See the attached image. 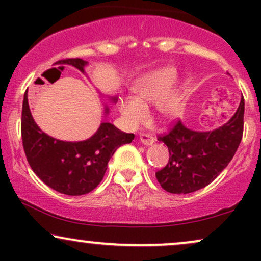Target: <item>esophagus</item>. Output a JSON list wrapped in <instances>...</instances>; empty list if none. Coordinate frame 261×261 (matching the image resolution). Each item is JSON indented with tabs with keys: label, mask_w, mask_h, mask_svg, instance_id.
Masks as SVG:
<instances>
[{
	"label": "esophagus",
	"mask_w": 261,
	"mask_h": 261,
	"mask_svg": "<svg viewBox=\"0 0 261 261\" xmlns=\"http://www.w3.org/2000/svg\"><path fill=\"white\" fill-rule=\"evenodd\" d=\"M140 141L143 143V145L148 146V145H152V143L154 142V139H153V136H151L149 134L142 133V134H140Z\"/></svg>",
	"instance_id": "obj_1"
}]
</instances>
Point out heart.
Returning a JSON list of instances; mask_svg holds the SVG:
<instances>
[{
  "instance_id": "1",
  "label": "heart",
  "mask_w": 261,
  "mask_h": 261,
  "mask_svg": "<svg viewBox=\"0 0 261 261\" xmlns=\"http://www.w3.org/2000/svg\"><path fill=\"white\" fill-rule=\"evenodd\" d=\"M173 67H163L146 74L135 86L136 98H125L119 103V109L130 127H136L147 118L148 104L155 103V114L161 120L173 118L180 100V89L170 86L175 79Z\"/></svg>"
}]
</instances>
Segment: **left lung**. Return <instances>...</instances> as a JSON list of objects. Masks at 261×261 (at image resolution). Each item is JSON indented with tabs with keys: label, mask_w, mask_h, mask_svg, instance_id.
Masks as SVG:
<instances>
[{
	"label": "left lung",
	"mask_w": 261,
	"mask_h": 261,
	"mask_svg": "<svg viewBox=\"0 0 261 261\" xmlns=\"http://www.w3.org/2000/svg\"><path fill=\"white\" fill-rule=\"evenodd\" d=\"M244 99L234 115L216 130L199 133L175 121L158 140L169 149V161L155 173L161 187L172 194H189L205 188L232 161L242 141Z\"/></svg>",
	"instance_id": "8db88e82"
}]
</instances>
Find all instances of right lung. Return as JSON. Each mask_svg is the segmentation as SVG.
<instances>
[{"instance_id":"right-lung-1","label":"right lung","mask_w":261,"mask_h":261,"mask_svg":"<svg viewBox=\"0 0 261 261\" xmlns=\"http://www.w3.org/2000/svg\"><path fill=\"white\" fill-rule=\"evenodd\" d=\"M60 62L72 65L82 72L87 64L79 58ZM113 100L115 101L116 98ZM20 130L27 161L33 172L47 187L72 196L85 195L97 188L114 152L121 145L130 143L135 137L134 134L124 133L110 122H103L97 133L86 141L66 142L54 139L35 124L27 92L23 99Z\"/></svg>"}]
</instances>
